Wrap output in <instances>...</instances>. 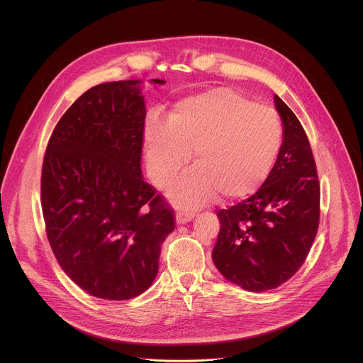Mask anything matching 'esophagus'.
Here are the masks:
<instances>
[{"mask_svg":"<svg viewBox=\"0 0 363 363\" xmlns=\"http://www.w3.org/2000/svg\"><path fill=\"white\" fill-rule=\"evenodd\" d=\"M194 218V212L193 211H184V209H179L176 213V220L177 223H186L189 220H191Z\"/></svg>","mask_w":363,"mask_h":363,"instance_id":"1","label":"esophagus"}]
</instances>
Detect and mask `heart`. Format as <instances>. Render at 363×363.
Here are the masks:
<instances>
[{"mask_svg":"<svg viewBox=\"0 0 363 363\" xmlns=\"http://www.w3.org/2000/svg\"><path fill=\"white\" fill-rule=\"evenodd\" d=\"M148 173L167 187L180 169L194 162L172 187L179 206H197L218 193L240 199L255 193L268 176L282 141L278 114L232 89L219 88L174 104L167 121L152 118L145 128Z\"/></svg>","mask_w":363,"mask_h":363,"instance_id":"heart-1","label":"heart"}]
</instances>
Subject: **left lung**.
<instances>
[{"instance_id": "obj_1", "label": "left lung", "mask_w": 363, "mask_h": 363, "mask_svg": "<svg viewBox=\"0 0 363 363\" xmlns=\"http://www.w3.org/2000/svg\"><path fill=\"white\" fill-rule=\"evenodd\" d=\"M284 141L259 190L219 209L220 229L212 259L220 274L246 291L278 288L302 267L320 220V183L308 135L285 102L275 95Z\"/></svg>"}]
</instances>
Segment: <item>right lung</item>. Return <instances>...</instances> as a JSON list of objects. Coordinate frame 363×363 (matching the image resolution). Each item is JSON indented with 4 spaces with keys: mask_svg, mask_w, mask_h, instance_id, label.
Returning a JSON list of instances; mask_svg holds the SVG:
<instances>
[{
    "mask_svg": "<svg viewBox=\"0 0 363 363\" xmlns=\"http://www.w3.org/2000/svg\"><path fill=\"white\" fill-rule=\"evenodd\" d=\"M154 84H164L152 79ZM140 81L104 82L58 120L42 167L52 253L85 292L127 301L155 279L174 211L143 179L145 104Z\"/></svg>",
    "mask_w": 363,
    "mask_h": 363,
    "instance_id": "obj_1",
    "label": "right lung"
}]
</instances>
